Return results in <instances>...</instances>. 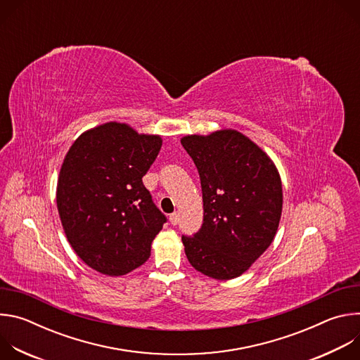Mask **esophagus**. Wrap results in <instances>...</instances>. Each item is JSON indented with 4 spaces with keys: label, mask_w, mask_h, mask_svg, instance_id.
Returning a JSON list of instances; mask_svg holds the SVG:
<instances>
[{
    "label": "esophagus",
    "mask_w": 360,
    "mask_h": 360,
    "mask_svg": "<svg viewBox=\"0 0 360 360\" xmlns=\"http://www.w3.org/2000/svg\"><path fill=\"white\" fill-rule=\"evenodd\" d=\"M169 221H171V224H172V225H178V222H179V212H174V214H171Z\"/></svg>",
    "instance_id": "1"
}]
</instances>
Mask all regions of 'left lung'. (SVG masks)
I'll return each instance as SVG.
<instances>
[{
  "label": "left lung",
  "instance_id": "obj_1",
  "mask_svg": "<svg viewBox=\"0 0 360 360\" xmlns=\"http://www.w3.org/2000/svg\"><path fill=\"white\" fill-rule=\"evenodd\" d=\"M182 146L202 186L200 229L182 235L189 264L226 281L242 275L272 243L282 214V184L266 153L233 129L188 135Z\"/></svg>",
  "mask_w": 360,
  "mask_h": 360
}]
</instances>
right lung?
Returning <instances> with one entry per match:
<instances>
[{
	"label": "right lung",
	"instance_id": "right-lung-1",
	"mask_svg": "<svg viewBox=\"0 0 360 360\" xmlns=\"http://www.w3.org/2000/svg\"><path fill=\"white\" fill-rule=\"evenodd\" d=\"M162 146L118 122L84 132L60 171L57 207L72 249L92 269L121 276L146 262L167 217L142 182Z\"/></svg>",
	"mask_w": 360,
	"mask_h": 360
}]
</instances>
